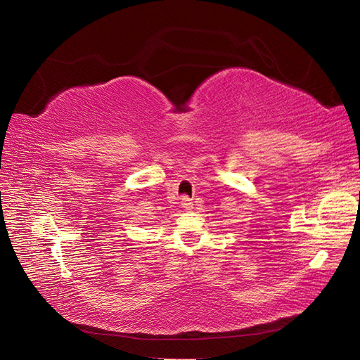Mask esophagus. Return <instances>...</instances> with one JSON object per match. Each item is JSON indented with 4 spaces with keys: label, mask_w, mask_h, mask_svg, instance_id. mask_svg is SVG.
Returning <instances> with one entry per match:
<instances>
[{
    "label": "esophagus",
    "mask_w": 360,
    "mask_h": 360,
    "mask_svg": "<svg viewBox=\"0 0 360 360\" xmlns=\"http://www.w3.org/2000/svg\"><path fill=\"white\" fill-rule=\"evenodd\" d=\"M181 205H182V207H184L185 211H191L193 210V200L190 199V197H187V195L182 197Z\"/></svg>",
    "instance_id": "esophagus-1"
}]
</instances>
